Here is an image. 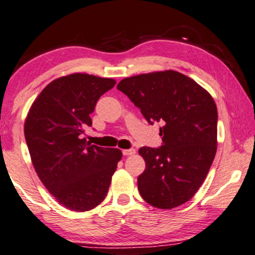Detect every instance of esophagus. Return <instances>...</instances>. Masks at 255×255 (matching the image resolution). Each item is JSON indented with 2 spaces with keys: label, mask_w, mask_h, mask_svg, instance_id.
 Masks as SVG:
<instances>
[{
  "label": "esophagus",
  "mask_w": 255,
  "mask_h": 255,
  "mask_svg": "<svg viewBox=\"0 0 255 255\" xmlns=\"http://www.w3.org/2000/svg\"><path fill=\"white\" fill-rule=\"evenodd\" d=\"M135 153L134 148H128V150H123L124 156H132V154Z\"/></svg>",
  "instance_id": "obj_1"
}]
</instances>
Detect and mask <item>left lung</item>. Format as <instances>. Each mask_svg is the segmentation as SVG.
I'll use <instances>...</instances> for the list:
<instances>
[{
  "instance_id": "left-lung-1",
  "label": "left lung",
  "mask_w": 255,
  "mask_h": 255,
  "mask_svg": "<svg viewBox=\"0 0 255 255\" xmlns=\"http://www.w3.org/2000/svg\"><path fill=\"white\" fill-rule=\"evenodd\" d=\"M117 89L140 109L147 123L163 124V145L139 148L146 164L138 177L141 198L163 210L186 203L204 183L217 152L218 111L212 96L173 70L124 78Z\"/></svg>"
}]
</instances>
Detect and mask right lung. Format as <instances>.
<instances>
[{
    "label": "right lung",
    "instance_id": "add662e5",
    "mask_svg": "<svg viewBox=\"0 0 255 255\" xmlns=\"http://www.w3.org/2000/svg\"><path fill=\"white\" fill-rule=\"evenodd\" d=\"M112 78L72 74L43 89L24 124L25 141L39 179L56 200L76 212L95 208L107 197L122 159L118 148L99 147L82 138Z\"/></svg>",
    "mask_w": 255,
    "mask_h": 255
}]
</instances>
